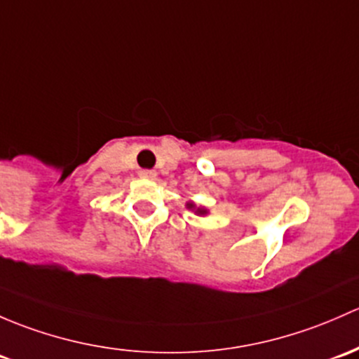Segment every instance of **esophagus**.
Segmentation results:
<instances>
[{"mask_svg":"<svg viewBox=\"0 0 359 359\" xmlns=\"http://www.w3.org/2000/svg\"><path fill=\"white\" fill-rule=\"evenodd\" d=\"M139 175H141L142 179H148V180L156 179V172H154V170H141V172H139Z\"/></svg>","mask_w":359,"mask_h":359,"instance_id":"esophagus-1","label":"esophagus"}]
</instances>
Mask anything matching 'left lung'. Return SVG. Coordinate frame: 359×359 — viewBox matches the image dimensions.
Returning a JSON list of instances; mask_svg holds the SVG:
<instances>
[{
  "mask_svg": "<svg viewBox=\"0 0 359 359\" xmlns=\"http://www.w3.org/2000/svg\"><path fill=\"white\" fill-rule=\"evenodd\" d=\"M186 206H187V210H192V211H194L196 215H206V213H208V210H205V208H198V206H196L194 203H187Z\"/></svg>",
  "mask_w": 359,
  "mask_h": 359,
  "instance_id": "left-lung-1",
  "label": "left lung"
}]
</instances>
